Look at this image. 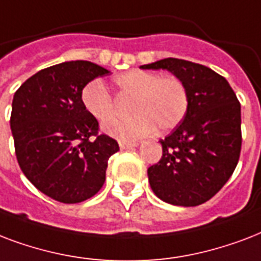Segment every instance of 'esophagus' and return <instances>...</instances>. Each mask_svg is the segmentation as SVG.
<instances>
[{
  "mask_svg": "<svg viewBox=\"0 0 261 261\" xmlns=\"http://www.w3.org/2000/svg\"><path fill=\"white\" fill-rule=\"evenodd\" d=\"M137 147V143H125V141H120L121 149H132Z\"/></svg>",
  "mask_w": 261,
  "mask_h": 261,
  "instance_id": "esophagus-1",
  "label": "esophagus"
}]
</instances>
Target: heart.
Listing matches in <instances>:
<instances>
[{
    "instance_id": "obj_1",
    "label": "heart",
    "mask_w": 261,
    "mask_h": 261,
    "mask_svg": "<svg viewBox=\"0 0 261 261\" xmlns=\"http://www.w3.org/2000/svg\"><path fill=\"white\" fill-rule=\"evenodd\" d=\"M122 98H132L126 120L105 123L102 130L121 141H136L155 130L167 132L185 118L189 94L185 83L177 76H159L148 70L133 69L113 79ZM82 103L95 120L104 122L116 114V105L100 82H91L82 91Z\"/></svg>"
}]
</instances>
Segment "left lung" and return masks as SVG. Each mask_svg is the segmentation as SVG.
Listing matches in <instances>:
<instances>
[{
	"instance_id": "left-lung-1",
	"label": "left lung",
	"mask_w": 261,
	"mask_h": 261,
	"mask_svg": "<svg viewBox=\"0 0 261 261\" xmlns=\"http://www.w3.org/2000/svg\"><path fill=\"white\" fill-rule=\"evenodd\" d=\"M141 69H166L185 83L189 109L161 140L162 158L148 169L151 189L173 205L205 203L231 177L241 152V106L225 77L195 62L165 58Z\"/></svg>"
}]
</instances>
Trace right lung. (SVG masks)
Wrapping results in <instances>:
<instances>
[{
	"instance_id": "1",
	"label": "right lung",
	"mask_w": 261,
	"mask_h": 261,
	"mask_svg": "<svg viewBox=\"0 0 261 261\" xmlns=\"http://www.w3.org/2000/svg\"><path fill=\"white\" fill-rule=\"evenodd\" d=\"M94 62L66 61L25 80L12 102L11 129L24 175L60 203L90 199L103 187L108 161L120 147L98 135V121L82 103V91L109 74Z\"/></svg>"
}]
</instances>
